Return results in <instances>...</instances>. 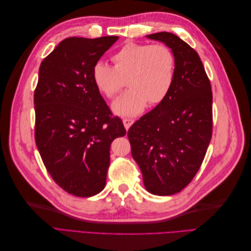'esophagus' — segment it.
Masks as SVG:
<instances>
[{
	"mask_svg": "<svg viewBox=\"0 0 251 251\" xmlns=\"http://www.w3.org/2000/svg\"><path fill=\"white\" fill-rule=\"evenodd\" d=\"M123 123L125 125V127L126 128V130H128V128H130V126L134 124V120L130 119V118H125V119H123Z\"/></svg>",
	"mask_w": 251,
	"mask_h": 251,
	"instance_id": "esophagus-1",
	"label": "esophagus"
}]
</instances>
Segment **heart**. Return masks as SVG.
<instances>
[{
  "instance_id": "1",
  "label": "heart",
  "mask_w": 251,
  "mask_h": 251,
  "mask_svg": "<svg viewBox=\"0 0 251 251\" xmlns=\"http://www.w3.org/2000/svg\"><path fill=\"white\" fill-rule=\"evenodd\" d=\"M112 59L114 67L97 62L93 66L92 78L98 91L108 98L115 97L126 79L130 89L112 104L117 115L137 116L148 103L158 104L169 95L175 79L176 58L166 45L126 43Z\"/></svg>"
}]
</instances>
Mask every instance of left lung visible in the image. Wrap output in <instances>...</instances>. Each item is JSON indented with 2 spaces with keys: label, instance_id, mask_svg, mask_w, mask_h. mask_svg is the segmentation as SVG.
I'll list each match as a JSON object with an SVG mask.
<instances>
[{
  "label": "left lung",
  "instance_id": "1",
  "mask_svg": "<svg viewBox=\"0 0 251 251\" xmlns=\"http://www.w3.org/2000/svg\"><path fill=\"white\" fill-rule=\"evenodd\" d=\"M164 43L176 58L173 87L165 100L127 131L132 156L147 191L170 196L196 176L212 133V92L200 56L170 32L147 35Z\"/></svg>",
  "mask_w": 251,
  "mask_h": 251
}]
</instances>
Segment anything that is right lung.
<instances>
[{
    "instance_id": "obj_1",
    "label": "right lung",
    "mask_w": 251,
    "mask_h": 251,
    "mask_svg": "<svg viewBox=\"0 0 251 251\" xmlns=\"http://www.w3.org/2000/svg\"><path fill=\"white\" fill-rule=\"evenodd\" d=\"M117 40L68 37L40 66L36 147L55 183L76 197H92L104 188L111 143L126 133L92 78L93 66Z\"/></svg>"
}]
</instances>
